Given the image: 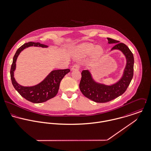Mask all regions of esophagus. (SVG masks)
<instances>
[{"mask_svg": "<svg viewBox=\"0 0 151 151\" xmlns=\"http://www.w3.org/2000/svg\"><path fill=\"white\" fill-rule=\"evenodd\" d=\"M79 68H80V65H79V64L76 63V64H75V65H73L72 66V70H78V69H79Z\"/></svg>", "mask_w": 151, "mask_h": 151, "instance_id": "34e87169", "label": "esophagus"}]
</instances>
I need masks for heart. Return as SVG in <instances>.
<instances>
[{"label": "heart", "instance_id": "1", "mask_svg": "<svg viewBox=\"0 0 151 151\" xmlns=\"http://www.w3.org/2000/svg\"><path fill=\"white\" fill-rule=\"evenodd\" d=\"M81 50L88 54H91L93 51V54L96 57H100L103 53V50L101 47L97 46L95 47V45L91 43L83 44L81 47Z\"/></svg>", "mask_w": 151, "mask_h": 151}]
</instances>
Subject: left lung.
<instances>
[{
  "label": "left lung",
  "instance_id": "left-lung-1",
  "mask_svg": "<svg viewBox=\"0 0 151 151\" xmlns=\"http://www.w3.org/2000/svg\"><path fill=\"white\" fill-rule=\"evenodd\" d=\"M107 40L109 44L116 43L111 50H119L122 51L126 57L127 64L121 79L111 86L96 82L88 70L82 72V78L79 83L80 90L85 97L96 103H106L122 95L130 84L134 75V59L129 48L117 40L110 38H107Z\"/></svg>",
  "mask_w": 151,
  "mask_h": 151
}]
</instances>
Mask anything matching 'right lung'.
<instances>
[{"label":"right lung","mask_w":151,"mask_h":151,"mask_svg":"<svg viewBox=\"0 0 151 151\" xmlns=\"http://www.w3.org/2000/svg\"><path fill=\"white\" fill-rule=\"evenodd\" d=\"M47 47V45L40 42H29L24 44L16 51L13 57V63L10 69V78L12 85L14 89L24 99L34 103H40L45 102L55 97L60 88L61 80L66 74L70 72V69H59L52 70L45 79L39 84L31 86L25 87L20 85L14 78V71L16 69V60L20 53L26 48L30 46Z\"/></svg>","instance_id":"right-lung-1"}]
</instances>
